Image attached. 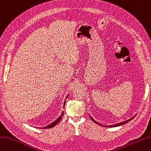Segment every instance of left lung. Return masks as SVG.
<instances>
[{"label":"left lung","instance_id":"obj_1","mask_svg":"<svg viewBox=\"0 0 151 151\" xmlns=\"http://www.w3.org/2000/svg\"><path fill=\"white\" fill-rule=\"evenodd\" d=\"M90 116V118L91 119V120H92L95 123H96V124H99V125H101V126H103V125H101V124H99L98 122H97L96 121L94 120V119H93V118L91 117V116ZM135 116H134V117H132V119H129V120H126V121H124V122H120V123H118V124H113V125H110V126H105V127H109V128H112V127H117V126H122V125H123V124H126V123H128V122H129V121L130 120H132L133 119H134V118L135 117Z\"/></svg>","mask_w":151,"mask_h":151}]
</instances>
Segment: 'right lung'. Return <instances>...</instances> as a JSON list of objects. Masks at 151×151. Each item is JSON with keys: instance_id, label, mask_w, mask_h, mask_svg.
Returning a JSON list of instances; mask_svg holds the SVG:
<instances>
[{"instance_id": "1", "label": "right lung", "mask_w": 151, "mask_h": 151, "mask_svg": "<svg viewBox=\"0 0 151 151\" xmlns=\"http://www.w3.org/2000/svg\"><path fill=\"white\" fill-rule=\"evenodd\" d=\"M68 97V96H67V97H66V99H65V101H64V104H63V107H65V103H66V99H67V98ZM63 112H62V114H61V115L60 116H59L57 119H56V120H55L54 122H53L52 124H50V125H48V126H44V127H42V128H41L42 129H46V128H52V127H54V126H55L56 124H57L60 122V120L61 119V118H62V116H63Z\"/></svg>"}]
</instances>
